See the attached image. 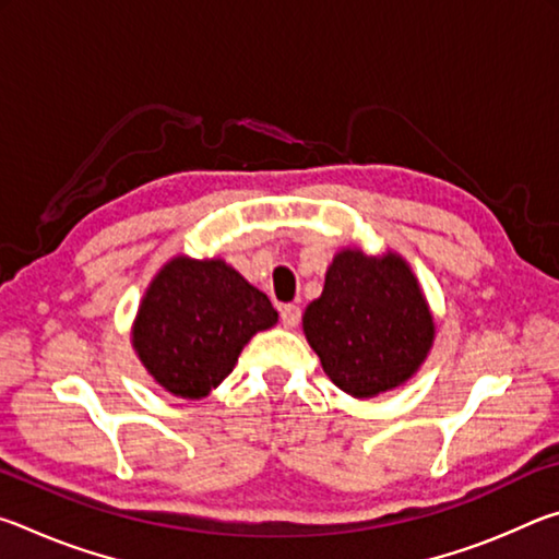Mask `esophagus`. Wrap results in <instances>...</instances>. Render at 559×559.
Wrapping results in <instances>:
<instances>
[{
  "label": "esophagus",
  "mask_w": 559,
  "mask_h": 559,
  "mask_svg": "<svg viewBox=\"0 0 559 559\" xmlns=\"http://www.w3.org/2000/svg\"><path fill=\"white\" fill-rule=\"evenodd\" d=\"M281 323L286 328H296L300 323V308L298 306H283L281 308Z\"/></svg>",
  "instance_id": "esophagus-1"
}]
</instances>
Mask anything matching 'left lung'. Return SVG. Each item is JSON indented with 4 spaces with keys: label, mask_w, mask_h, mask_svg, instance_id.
Wrapping results in <instances>:
<instances>
[{
    "label": "left lung",
    "mask_w": 559,
    "mask_h": 559,
    "mask_svg": "<svg viewBox=\"0 0 559 559\" xmlns=\"http://www.w3.org/2000/svg\"><path fill=\"white\" fill-rule=\"evenodd\" d=\"M302 333L325 374L353 396L394 390L419 370L433 340V318L412 269L386 253L340 251L323 296L302 316Z\"/></svg>",
    "instance_id": "left-lung-1"
}]
</instances>
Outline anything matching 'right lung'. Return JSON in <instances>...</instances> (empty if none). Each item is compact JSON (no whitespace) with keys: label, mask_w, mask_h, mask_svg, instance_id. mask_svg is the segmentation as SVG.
Here are the masks:
<instances>
[{"label":"right lung","mask_w":559,"mask_h":559,"mask_svg":"<svg viewBox=\"0 0 559 559\" xmlns=\"http://www.w3.org/2000/svg\"><path fill=\"white\" fill-rule=\"evenodd\" d=\"M276 320L271 300L224 261L177 257L150 283L132 345L167 392L200 400L229 377L243 345Z\"/></svg>","instance_id":"obj_1"}]
</instances>
